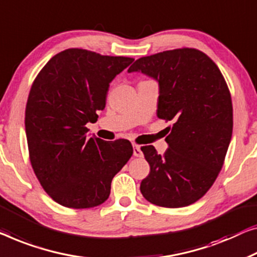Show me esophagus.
Returning <instances> with one entry per match:
<instances>
[{
	"instance_id": "34e87169",
	"label": "esophagus",
	"mask_w": 257,
	"mask_h": 257,
	"mask_svg": "<svg viewBox=\"0 0 257 257\" xmlns=\"http://www.w3.org/2000/svg\"><path fill=\"white\" fill-rule=\"evenodd\" d=\"M133 148H134V157H139V158L143 157V152H142V150H141V147L134 144Z\"/></svg>"
}]
</instances>
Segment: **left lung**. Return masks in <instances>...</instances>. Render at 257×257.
<instances>
[{
	"label": "left lung",
	"instance_id": "1",
	"mask_svg": "<svg viewBox=\"0 0 257 257\" xmlns=\"http://www.w3.org/2000/svg\"><path fill=\"white\" fill-rule=\"evenodd\" d=\"M128 72L158 83L157 115L174 121L163 156L152 145L142 148L151 171L141 182V193L164 208L193 204L216 181L232 139L226 82L213 61L194 48L141 57Z\"/></svg>",
	"mask_w": 257,
	"mask_h": 257
}]
</instances>
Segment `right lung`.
Listing matches in <instances>:
<instances>
[{"label":"right lung","instance_id":"obj_1","mask_svg":"<svg viewBox=\"0 0 257 257\" xmlns=\"http://www.w3.org/2000/svg\"><path fill=\"white\" fill-rule=\"evenodd\" d=\"M134 59L70 48L53 56L31 87L25 133L31 165L46 193L72 209L100 205L133 155L129 141L90 137L109 83Z\"/></svg>","mask_w":257,"mask_h":257}]
</instances>
